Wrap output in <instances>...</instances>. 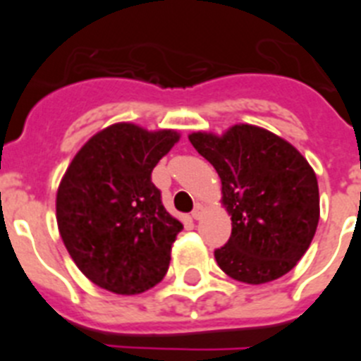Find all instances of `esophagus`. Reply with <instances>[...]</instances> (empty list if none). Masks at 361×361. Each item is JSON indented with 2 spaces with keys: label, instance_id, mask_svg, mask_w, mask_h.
Listing matches in <instances>:
<instances>
[{
  "label": "esophagus",
  "instance_id": "obj_1",
  "mask_svg": "<svg viewBox=\"0 0 361 361\" xmlns=\"http://www.w3.org/2000/svg\"><path fill=\"white\" fill-rule=\"evenodd\" d=\"M191 216H193V219H195V220H199L200 216H202V206H200V204H197L195 209L191 212Z\"/></svg>",
  "mask_w": 361,
  "mask_h": 361
}]
</instances>
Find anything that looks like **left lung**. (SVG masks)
<instances>
[{"mask_svg": "<svg viewBox=\"0 0 361 361\" xmlns=\"http://www.w3.org/2000/svg\"><path fill=\"white\" fill-rule=\"evenodd\" d=\"M190 142L219 173L231 215V237L215 251L220 269L253 286L289 273L320 219L317 175L304 155L253 124H235L224 135L195 132Z\"/></svg>", "mask_w": 361, "mask_h": 361, "instance_id": "8db88e82", "label": "left lung"}]
</instances>
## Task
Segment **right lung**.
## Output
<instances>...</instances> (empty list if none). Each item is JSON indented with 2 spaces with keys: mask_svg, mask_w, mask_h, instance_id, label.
<instances>
[{
  "mask_svg": "<svg viewBox=\"0 0 361 361\" xmlns=\"http://www.w3.org/2000/svg\"><path fill=\"white\" fill-rule=\"evenodd\" d=\"M175 130L117 123L95 133L57 188V228L88 280L139 295L164 279L183 224L166 212L152 171L178 141Z\"/></svg>",
  "mask_w": 361,
  "mask_h": 361,
  "instance_id": "right-lung-1",
  "label": "right lung"
}]
</instances>
